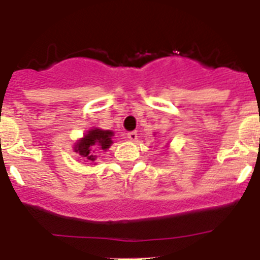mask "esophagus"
Returning <instances> with one entry per match:
<instances>
[{"mask_svg":"<svg viewBox=\"0 0 260 260\" xmlns=\"http://www.w3.org/2000/svg\"><path fill=\"white\" fill-rule=\"evenodd\" d=\"M127 138L130 139V141L135 142L138 139V133L137 132H128L127 133Z\"/></svg>","mask_w":260,"mask_h":260,"instance_id":"obj_1","label":"esophagus"}]
</instances>
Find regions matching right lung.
I'll list each match as a JSON object with an SVG mask.
<instances>
[{"mask_svg":"<svg viewBox=\"0 0 260 260\" xmlns=\"http://www.w3.org/2000/svg\"><path fill=\"white\" fill-rule=\"evenodd\" d=\"M113 133L109 130H102V128H92L88 134L84 135L82 141H79L75 146V152L82 157L87 158L89 161H95L96 155H93L95 150H107L112 142Z\"/></svg>","mask_w":260,"mask_h":260,"instance_id":"right-lung-1","label":"right lung"}]
</instances>
